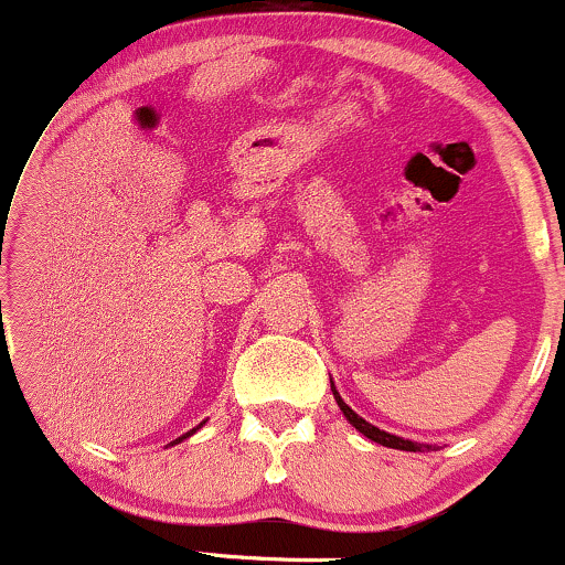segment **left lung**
Wrapping results in <instances>:
<instances>
[{
	"mask_svg": "<svg viewBox=\"0 0 565 565\" xmlns=\"http://www.w3.org/2000/svg\"><path fill=\"white\" fill-rule=\"evenodd\" d=\"M332 393H334V401L337 406H340V412L345 414V419L350 425L355 427V430L361 433V436H366L369 440H374V444L380 446H387V449H398V451H438L436 444H417V440H408V438H401V436H393V433H385L380 430V427H374L372 423H366L364 417H359V414L350 408L345 401H342V395L337 393L334 382H332Z\"/></svg>",
	"mask_w": 565,
	"mask_h": 565,
	"instance_id": "8db88e82",
	"label": "left lung"
}]
</instances>
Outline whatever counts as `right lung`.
I'll return each mask as SVG.
<instances>
[{
	"instance_id": "obj_1",
	"label": "right lung",
	"mask_w": 565,
	"mask_h": 565,
	"mask_svg": "<svg viewBox=\"0 0 565 565\" xmlns=\"http://www.w3.org/2000/svg\"><path fill=\"white\" fill-rule=\"evenodd\" d=\"M201 425H204V423H201ZM201 425H199V427H201ZM199 427H193V430H188V433H185V436H180V438H174V440H172V446H174V444H180V440H185V438H188V436H193V433H196V430H199Z\"/></svg>"
}]
</instances>
